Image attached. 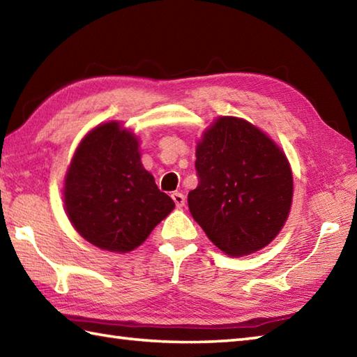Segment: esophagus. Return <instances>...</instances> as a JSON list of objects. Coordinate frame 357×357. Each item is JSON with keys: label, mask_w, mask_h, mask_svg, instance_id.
Masks as SVG:
<instances>
[{"label": "esophagus", "mask_w": 357, "mask_h": 357, "mask_svg": "<svg viewBox=\"0 0 357 357\" xmlns=\"http://www.w3.org/2000/svg\"><path fill=\"white\" fill-rule=\"evenodd\" d=\"M172 199L176 204V207H184L185 206V196L179 192L172 193Z\"/></svg>", "instance_id": "34e87169"}]
</instances>
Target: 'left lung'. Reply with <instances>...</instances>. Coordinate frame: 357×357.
<instances>
[{
  "instance_id": "8db88e82",
  "label": "left lung",
  "mask_w": 357,
  "mask_h": 357,
  "mask_svg": "<svg viewBox=\"0 0 357 357\" xmlns=\"http://www.w3.org/2000/svg\"><path fill=\"white\" fill-rule=\"evenodd\" d=\"M195 167L188 208L219 250L242 256L275 239L291 207L293 176L267 135L244 119L219 118L198 144Z\"/></svg>"
}]
</instances>
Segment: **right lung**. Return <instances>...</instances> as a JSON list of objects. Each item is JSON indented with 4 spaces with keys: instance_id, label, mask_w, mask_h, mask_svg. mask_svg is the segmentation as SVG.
<instances>
[{
    "instance_id": "obj_1",
    "label": "right lung",
    "mask_w": 357,
    "mask_h": 357,
    "mask_svg": "<svg viewBox=\"0 0 357 357\" xmlns=\"http://www.w3.org/2000/svg\"><path fill=\"white\" fill-rule=\"evenodd\" d=\"M64 207L90 244L132 252L174 208L141 164L138 141L118 123L93 128L75 151L66 174Z\"/></svg>"
}]
</instances>
